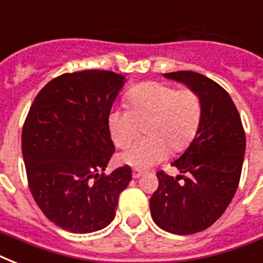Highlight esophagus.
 I'll return each mask as SVG.
<instances>
[{"label":"esophagus","mask_w":263,"mask_h":263,"mask_svg":"<svg viewBox=\"0 0 263 263\" xmlns=\"http://www.w3.org/2000/svg\"><path fill=\"white\" fill-rule=\"evenodd\" d=\"M143 173L144 172H142L140 169H136V168L132 169V177H134V179H138V177H140Z\"/></svg>","instance_id":"obj_1"}]
</instances>
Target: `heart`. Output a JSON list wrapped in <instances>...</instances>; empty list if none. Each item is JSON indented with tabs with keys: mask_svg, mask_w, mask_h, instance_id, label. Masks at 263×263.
Wrapping results in <instances>:
<instances>
[{
	"mask_svg": "<svg viewBox=\"0 0 263 263\" xmlns=\"http://www.w3.org/2000/svg\"><path fill=\"white\" fill-rule=\"evenodd\" d=\"M129 109L116 106L109 111L107 127L117 147H125L146 124L144 139L136 140L120 161L136 169L150 168L168 156V147L184 152L198 134L202 119V103L191 88L177 90L161 82L138 84L127 95Z\"/></svg>",
	"mask_w": 263,
	"mask_h": 263,
	"instance_id": "heart-1",
	"label": "heart"
}]
</instances>
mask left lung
<instances>
[{
	"mask_svg": "<svg viewBox=\"0 0 263 263\" xmlns=\"http://www.w3.org/2000/svg\"><path fill=\"white\" fill-rule=\"evenodd\" d=\"M165 78L195 91L202 119L190 147L172 164L181 175L175 179L157 172L158 188L150 198V210L164 231L191 235L214 224L231 203L240 181L246 134L232 98L214 80L192 71L171 72Z\"/></svg>",
	"mask_w": 263,
	"mask_h": 263,
	"instance_id": "8db88e82",
	"label": "left lung"
}]
</instances>
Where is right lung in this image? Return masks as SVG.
<instances>
[{
    "label": "right lung",
    "mask_w": 263,
    "mask_h": 263,
    "mask_svg": "<svg viewBox=\"0 0 263 263\" xmlns=\"http://www.w3.org/2000/svg\"><path fill=\"white\" fill-rule=\"evenodd\" d=\"M124 79L99 69L57 76L35 97L23 125L31 194L43 214L69 232L110 224L132 179L127 165L103 173L115 153L107 116Z\"/></svg>",
    "instance_id": "right-lung-1"
}]
</instances>
